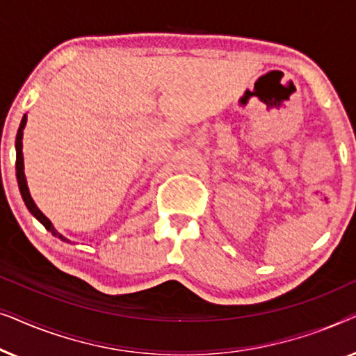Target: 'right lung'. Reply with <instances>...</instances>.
Here are the masks:
<instances>
[{
  "label": "right lung",
  "instance_id": "add662e5",
  "mask_svg": "<svg viewBox=\"0 0 356 356\" xmlns=\"http://www.w3.org/2000/svg\"><path fill=\"white\" fill-rule=\"evenodd\" d=\"M26 123H27V115H24L21 124H19L17 134H16V178H17V184H19V191H21V196L24 199V202H26L29 212H31L32 216L35 217L37 220L40 222L48 232H51L56 238H60L61 241L70 243V240L63 236L60 232H56V228L53 227V223L48 220L45 216H43V212L35 206V202H33L31 193H29L27 179H26V175H24V155H22V134H24V128H26Z\"/></svg>",
  "mask_w": 356,
  "mask_h": 356
}]
</instances>
